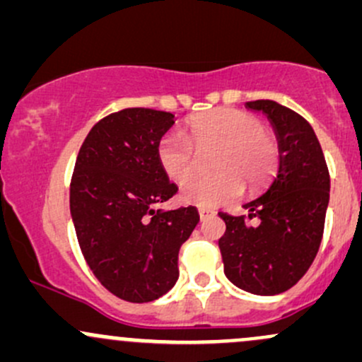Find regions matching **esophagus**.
Here are the masks:
<instances>
[{
    "instance_id": "esophagus-1",
    "label": "esophagus",
    "mask_w": 362,
    "mask_h": 362,
    "mask_svg": "<svg viewBox=\"0 0 362 362\" xmlns=\"http://www.w3.org/2000/svg\"><path fill=\"white\" fill-rule=\"evenodd\" d=\"M198 214H200V219L204 221V219H207L209 216H214V211L212 209H198Z\"/></svg>"
}]
</instances>
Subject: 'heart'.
I'll use <instances>...</instances> for the list:
<instances>
[{
	"mask_svg": "<svg viewBox=\"0 0 362 362\" xmlns=\"http://www.w3.org/2000/svg\"><path fill=\"white\" fill-rule=\"evenodd\" d=\"M188 138L162 136L157 157L173 181H185L195 170L197 151L219 148L212 158V176H195L182 182V202L198 207H217L235 200L243 188L257 192L273 177L279 162L276 138L264 131L257 117L236 108H217L186 122Z\"/></svg>",
	"mask_w": 362,
	"mask_h": 362,
	"instance_id": "1",
	"label": "heart"
}]
</instances>
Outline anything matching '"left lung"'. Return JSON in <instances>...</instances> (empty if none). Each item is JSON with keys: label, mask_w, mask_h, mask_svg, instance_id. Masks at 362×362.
<instances>
[{"label": "left lung", "mask_w": 362, "mask_h": 362, "mask_svg": "<svg viewBox=\"0 0 362 362\" xmlns=\"http://www.w3.org/2000/svg\"><path fill=\"white\" fill-rule=\"evenodd\" d=\"M247 107L273 122L279 169L267 192L245 204L248 216L219 212L226 223L219 248L229 281L255 295H278L291 288L316 259L329 173L317 136L300 114L273 100L247 102Z\"/></svg>", "instance_id": "obj_1"}]
</instances>
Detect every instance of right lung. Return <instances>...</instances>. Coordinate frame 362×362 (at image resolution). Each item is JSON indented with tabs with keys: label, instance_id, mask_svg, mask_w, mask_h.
<instances>
[{
	"label": "right lung",
	"instance_id": "obj_1",
	"mask_svg": "<svg viewBox=\"0 0 362 362\" xmlns=\"http://www.w3.org/2000/svg\"><path fill=\"white\" fill-rule=\"evenodd\" d=\"M174 115L124 108L93 126L71 180V214L89 269L115 297L143 304L162 297L180 276L181 245L200 221L195 207L155 211L173 198L157 157Z\"/></svg>",
	"mask_w": 362,
	"mask_h": 362
}]
</instances>
